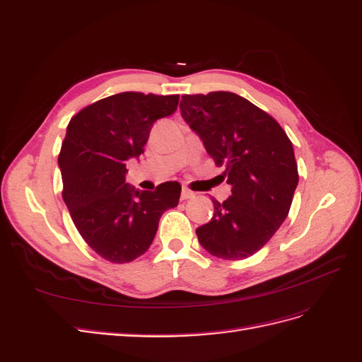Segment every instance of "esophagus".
Listing matches in <instances>:
<instances>
[{
	"label": "esophagus",
	"instance_id": "obj_1",
	"mask_svg": "<svg viewBox=\"0 0 362 362\" xmlns=\"http://www.w3.org/2000/svg\"><path fill=\"white\" fill-rule=\"evenodd\" d=\"M194 196V193L192 192V190H189V189H185V187H182V190H181V199H192Z\"/></svg>",
	"mask_w": 362,
	"mask_h": 362
}]
</instances>
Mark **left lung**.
<instances>
[{"mask_svg":"<svg viewBox=\"0 0 362 362\" xmlns=\"http://www.w3.org/2000/svg\"><path fill=\"white\" fill-rule=\"evenodd\" d=\"M181 115L225 168L231 196L213 199L211 221L196 229L211 255L245 259L273 237L288 216L299 182L291 140L269 113L231 92L182 95Z\"/></svg>","mask_w":362,"mask_h":362,"instance_id":"1","label":"left lung"}]
</instances>
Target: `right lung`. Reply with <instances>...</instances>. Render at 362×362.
Here are the masks:
<instances>
[{
  "label": "right lung",
  "mask_w": 362,
  "mask_h": 362,
  "mask_svg": "<svg viewBox=\"0 0 362 362\" xmlns=\"http://www.w3.org/2000/svg\"><path fill=\"white\" fill-rule=\"evenodd\" d=\"M178 101L180 95L122 92L71 119L59 154L62 196L84 242L107 261L124 264L144 255L161 214L178 205L177 181L154 192L125 182L127 160L144 154L152 125L175 113Z\"/></svg>",
  "instance_id": "obj_1"
}]
</instances>
